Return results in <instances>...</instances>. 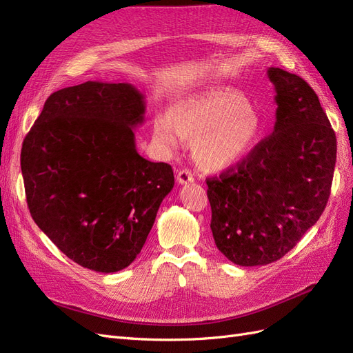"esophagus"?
<instances>
[{
	"mask_svg": "<svg viewBox=\"0 0 353 353\" xmlns=\"http://www.w3.org/2000/svg\"><path fill=\"white\" fill-rule=\"evenodd\" d=\"M176 179H178L179 184H187V183H193L194 176H193V174H191V170L181 169L178 175H176Z\"/></svg>",
	"mask_w": 353,
	"mask_h": 353,
	"instance_id": "esophagus-1",
	"label": "esophagus"
}]
</instances>
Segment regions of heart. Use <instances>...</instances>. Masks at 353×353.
I'll return each instance as SVG.
<instances>
[{
	"mask_svg": "<svg viewBox=\"0 0 353 353\" xmlns=\"http://www.w3.org/2000/svg\"><path fill=\"white\" fill-rule=\"evenodd\" d=\"M261 131L258 114L241 94L208 90L176 104L170 117L157 114L153 140L165 152H178L183 140L199 141L197 162L209 170L237 165L250 152Z\"/></svg>",
	"mask_w": 353,
	"mask_h": 353,
	"instance_id": "1",
	"label": "heart"
}]
</instances>
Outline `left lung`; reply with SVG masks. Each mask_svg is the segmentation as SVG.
<instances>
[{"label": "left lung", "instance_id": "1", "mask_svg": "<svg viewBox=\"0 0 353 353\" xmlns=\"http://www.w3.org/2000/svg\"><path fill=\"white\" fill-rule=\"evenodd\" d=\"M275 90L271 135L219 178H208L218 250L240 266L279 261L323 215L337 141L318 95L294 73L266 70Z\"/></svg>", "mask_w": 353, "mask_h": 353}]
</instances>
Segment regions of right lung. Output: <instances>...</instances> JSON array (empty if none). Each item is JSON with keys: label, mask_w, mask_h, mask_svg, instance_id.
<instances>
[{"label": "right lung", "mask_w": 353, "mask_h": 353, "mask_svg": "<svg viewBox=\"0 0 353 353\" xmlns=\"http://www.w3.org/2000/svg\"><path fill=\"white\" fill-rule=\"evenodd\" d=\"M144 113L134 85L88 81L52 92L23 141L32 219L83 268L130 266L174 188L170 165L137 152L134 130Z\"/></svg>", "instance_id": "obj_1"}]
</instances>
